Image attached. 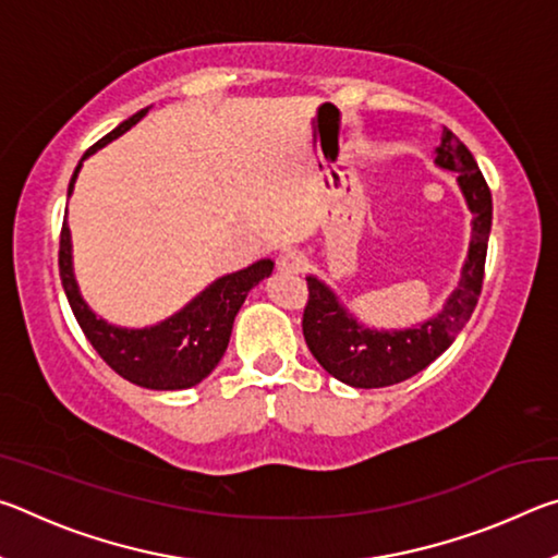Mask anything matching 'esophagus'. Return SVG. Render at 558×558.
I'll return each mask as SVG.
<instances>
[{"instance_id":"esophagus-1","label":"esophagus","mask_w":558,"mask_h":558,"mask_svg":"<svg viewBox=\"0 0 558 558\" xmlns=\"http://www.w3.org/2000/svg\"><path fill=\"white\" fill-rule=\"evenodd\" d=\"M305 256L300 251H282L278 258V270L286 272V276H298V272L305 270Z\"/></svg>"}]
</instances>
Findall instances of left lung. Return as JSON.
<instances>
[{"label": "left lung", "mask_w": 558, "mask_h": 558, "mask_svg": "<svg viewBox=\"0 0 558 558\" xmlns=\"http://www.w3.org/2000/svg\"><path fill=\"white\" fill-rule=\"evenodd\" d=\"M436 165L458 174V186L472 214L468 258L462 263L458 288L438 315L405 329L366 327L349 313L327 282L307 276L310 300L302 315V335L323 369L354 389H379L426 369L452 344L477 305L493 229V194L475 157L448 128H442L436 147Z\"/></svg>", "instance_id": "1"}]
</instances>
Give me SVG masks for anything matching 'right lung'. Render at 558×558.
<instances>
[{
	"label": "right lung",
	"mask_w": 558,
	"mask_h": 558,
	"mask_svg": "<svg viewBox=\"0 0 558 558\" xmlns=\"http://www.w3.org/2000/svg\"><path fill=\"white\" fill-rule=\"evenodd\" d=\"M147 110H140L135 116L108 132L98 140L83 159L96 155L100 147H106L112 140H118L122 132L147 116ZM83 159L75 167L69 184V196L73 194V184L78 179ZM270 258H260L253 266L229 272V276L216 278L209 288H204L194 300L153 327H118L98 317L83 300L78 282L73 276V253H71V229L63 219L61 229V248H59V272L61 286L69 298L75 319L88 337L93 349L102 356L112 372H118L122 379L155 391H179L192 389L209 376L216 364L229 347L233 319L239 315L241 305L248 298V292L258 286L263 278L272 272Z\"/></svg>",
	"instance_id": "right-lung-1"
}]
</instances>
